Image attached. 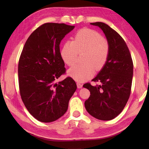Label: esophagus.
<instances>
[{
    "label": "esophagus",
    "instance_id": "34e87169",
    "mask_svg": "<svg viewBox=\"0 0 149 149\" xmlns=\"http://www.w3.org/2000/svg\"><path fill=\"white\" fill-rule=\"evenodd\" d=\"M77 87H78V88H79V89L83 87V84H81L79 83H77Z\"/></svg>",
    "mask_w": 149,
    "mask_h": 149
}]
</instances>
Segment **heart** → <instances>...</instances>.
Listing matches in <instances>:
<instances>
[{"label": "heart", "mask_w": 149, "mask_h": 149, "mask_svg": "<svg viewBox=\"0 0 149 149\" xmlns=\"http://www.w3.org/2000/svg\"><path fill=\"white\" fill-rule=\"evenodd\" d=\"M84 52L81 65L70 69L68 74L77 81L82 82L90 78L94 70L100 71L104 66L109 55V47L102 36L90 29L78 30L73 41H67L61 50V56L66 64L73 66L79 53Z\"/></svg>", "instance_id": "1"}]
</instances>
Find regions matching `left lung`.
Returning <instances> with one entry per match:
<instances>
[{"label":"left lung","instance_id":"obj_1","mask_svg":"<svg viewBox=\"0 0 149 149\" xmlns=\"http://www.w3.org/2000/svg\"><path fill=\"white\" fill-rule=\"evenodd\" d=\"M97 26L105 34L109 47V55L104 67L92 81L83 87L90 91L84 102L88 113L102 120L113 119L123 111L131 91L133 62L124 39L114 29L102 22L90 24Z\"/></svg>","mask_w":149,"mask_h":149}]
</instances>
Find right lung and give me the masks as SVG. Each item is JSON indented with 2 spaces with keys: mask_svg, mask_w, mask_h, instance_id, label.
<instances>
[{
  "mask_svg": "<svg viewBox=\"0 0 149 149\" xmlns=\"http://www.w3.org/2000/svg\"><path fill=\"white\" fill-rule=\"evenodd\" d=\"M74 28L65 24H44L30 35L21 53L18 65L21 98L30 114L42 123L63 116L77 88L71 77L56 83L66 71L60 44Z\"/></svg>",
  "mask_w": 149,
  "mask_h": 149,
  "instance_id": "obj_1",
  "label": "right lung"
}]
</instances>
